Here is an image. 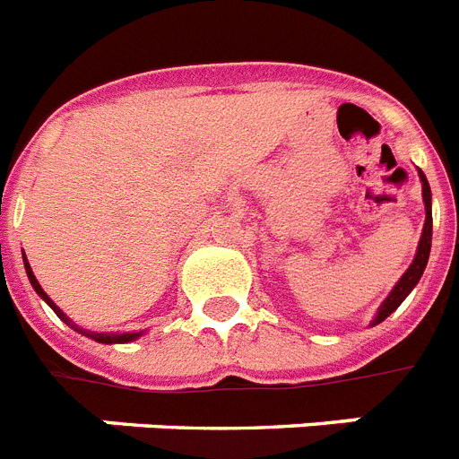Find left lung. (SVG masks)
Here are the masks:
<instances>
[{"label": "left lung", "instance_id": "1", "mask_svg": "<svg viewBox=\"0 0 459 459\" xmlns=\"http://www.w3.org/2000/svg\"><path fill=\"white\" fill-rule=\"evenodd\" d=\"M420 180H422V196H425V208H427V218H425V230H422V237H420V246H418V253H415V260L412 264L406 270V274L401 276L399 283L394 286V290L389 293V298L382 302L380 312L375 316L373 324H380L389 316V314L401 305V302L406 300V295L415 289V283L420 281V276L425 272L427 267V260H429V251H431V189L429 183H427L425 173L420 170Z\"/></svg>", "mask_w": 459, "mask_h": 459}]
</instances>
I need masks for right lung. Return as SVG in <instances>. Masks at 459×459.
I'll list each match as a JSON object with an SVG mask.
<instances>
[{"instance_id": "1", "label": "right lung", "mask_w": 459, "mask_h": 459, "mask_svg": "<svg viewBox=\"0 0 459 459\" xmlns=\"http://www.w3.org/2000/svg\"><path fill=\"white\" fill-rule=\"evenodd\" d=\"M25 272H28V276H30V283H32V289L37 290V293H39L41 298H44V300L48 302V305H51V309H53V312H56V314H58L60 319H63V321H67V324H70V319H67L65 314L60 312L58 307H56V305H53V302H51V298H48V295L44 293V290H41L39 281H37V279H34L32 270H30L28 260H25ZM70 325H72V328H74V331L84 333L86 338L96 340V342H102V344H112V342H131V340L140 338V333H121V335H109V333H89V331H84V328H77V325H74V324H70Z\"/></svg>"}]
</instances>
